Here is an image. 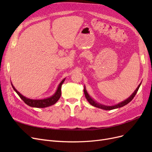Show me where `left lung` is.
<instances>
[{"label": "left lung", "instance_id": "8db88e82", "mask_svg": "<svg viewBox=\"0 0 152 152\" xmlns=\"http://www.w3.org/2000/svg\"><path fill=\"white\" fill-rule=\"evenodd\" d=\"M141 83H140L139 84V86H137V87L136 88V89L134 91V93H133L127 99H126V100L123 101V102H121V103H118V104H116L115 105H113V106H107V105H104V104H101L99 103H98L96 102V101L93 99L92 98L90 95L88 94V93L87 92V90L86 89V87L84 86V94H85V96L86 98L87 99V100L88 101V102L94 106V107H97V108H101V109H103V110H113V109H116V108H121V107H124V106L126 105L127 104H128L134 98V97L135 96V95L136 94L137 91H138L140 87L141 86Z\"/></svg>", "mask_w": 152, "mask_h": 152}]
</instances>
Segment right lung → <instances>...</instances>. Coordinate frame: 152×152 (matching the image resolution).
Returning <instances> with one entry per match:
<instances>
[{"label": "right lung", "instance_id": "obj_1", "mask_svg": "<svg viewBox=\"0 0 152 152\" xmlns=\"http://www.w3.org/2000/svg\"><path fill=\"white\" fill-rule=\"evenodd\" d=\"M65 80V79H63L61 82L59 83L58 85V88L56 89V91L55 92V93L51 96L50 97L44 98V99H30L25 97V96H23L20 92H18L14 86L11 83V86L12 87L13 89L15 90V91L18 94V95L20 96L21 99L23 101V102L27 104L30 106L31 107H34V108H45L48 107H50V106L53 105L54 104L56 103L58 99H59L61 94V86Z\"/></svg>", "mask_w": 152, "mask_h": 152}]
</instances>
